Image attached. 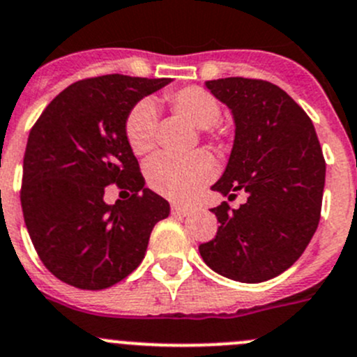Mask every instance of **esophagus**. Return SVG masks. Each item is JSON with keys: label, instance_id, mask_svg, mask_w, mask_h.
<instances>
[{"label": "esophagus", "instance_id": "1", "mask_svg": "<svg viewBox=\"0 0 357 357\" xmlns=\"http://www.w3.org/2000/svg\"><path fill=\"white\" fill-rule=\"evenodd\" d=\"M171 211H172V214H174V216H186V214H190L192 207L183 206V204H172Z\"/></svg>", "mask_w": 357, "mask_h": 357}]
</instances>
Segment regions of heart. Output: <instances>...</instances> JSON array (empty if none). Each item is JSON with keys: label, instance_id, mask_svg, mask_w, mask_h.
Wrapping results in <instances>:
<instances>
[{"label": "heart", "instance_id": "heart-1", "mask_svg": "<svg viewBox=\"0 0 357 357\" xmlns=\"http://www.w3.org/2000/svg\"><path fill=\"white\" fill-rule=\"evenodd\" d=\"M165 102L178 115L197 126L206 139L223 146L225 132L220 126L221 105L216 96L202 86L190 85L164 96ZM158 113L150 99L136 102L123 120V136L136 157H146L157 144ZM146 181L151 190L172 200L188 199L216 172L213 157L206 151H193L185 157L158 155L146 165Z\"/></svg>", "mask_w": 357, "mask_h": 357}]
</instances>
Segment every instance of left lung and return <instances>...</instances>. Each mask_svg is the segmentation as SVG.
<instances>
[{"instance_id": "8db88e82", "label": "left lung", "mask_w": 357, "mask_h": 357, "mask_svg": "<svg viewBox=\"0 0 357 357\" xmlns=\"http://www.w3.org/2000/svg\"><path fill=\"white\" fill-rule=\"evenodd\" d=\"M231 109L235 141L214 192L248 202L213 207L216 237L199 245L207 266L238 282H263L288 271L309 245L321 218L326 162L312 120L266 79H209Z\"/></svg>"}]
</instances>
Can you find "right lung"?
<instances>
[{"label":"right lung","instance_id":"1","mask_svg":"<svg viewBox=\"0 0 357 357\" xmlns=\"http://www.w3.org/2000/svg\"><path fill=\"white\" fill-rule=\"evenodd\" d=\"M171 78L105 75L71 83L31 129L24 153V221L48 271L79 289H105L137 268L169 202L144 188L123 136L137 101ZM131 192L113 206L108 184Z\"/></svg>","mask_w":357,"mask_h":357}]
</instances>
